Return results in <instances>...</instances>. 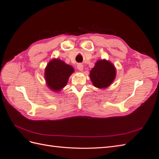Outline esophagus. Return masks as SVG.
<instances>
[{
	"mask_svg": "<svg viewBox=\"0 0 159 159\" xmlns=\"http://www.w3.org/2000/svg\"><path fill=\"white\" fill-rule=\"evenodd\" d=\"M77 68H78V69L80 71H82L83 69H84V66H83V64H78V65H77Z\"/></svg>",
	"mask_w": 159,
	"mask_h": 159,
	"instance_id": "obj_1",
	"label": "esophagus"
}]
</instances>
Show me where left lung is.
Segmentation results:
<instances>
[{
  "label": "left lung",
  "mask_w": 159,
  "mask_h": 159,
  "mask_svg": "<svg viewBox=\"0 0 159 159\" xmlns=\"http://www.w3.org/2000/svg\"><path fill=\"white\" fill-rule=\"evenodd\" d=\"M89 75L95 87L105 88L113 81L116 75V70L114 66L109 61L99 60L90 71Z\"/></svg>",
  "instance_id": "obj_1"
}]
</instances>
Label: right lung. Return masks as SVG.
<instances>
[{"mask_svg":"<svg viewBox=\"0 0 159 159\" xmlns=\"http://www.w3.org/2000/svg\"><path fill=\"white\" fill-rule=\"evenodd\" d=\"M74 68L59 59L51 60L45 70V79L48 87L54 91H60L68 83Z\"/></svg>","mask_w":159,"mask_h":159,"instance_id":"right-lung-1","label":"right lung"}]
</instances>
